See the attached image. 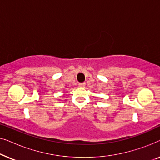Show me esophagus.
<instances>
[{
  "mask_svg": "<svg viewBox=\"0 0 160 160\" xmlns=\"http://www.w3.org/2000/svg\"><path fill=\"white\" fill-rule=\"evenodd\" d=\"M85 83H81V84H78V86H79V87H81V88H84V87H85Z\"/></svg>",
  "mask_w": 160,
  "mask_h": 160,
  "instance_id": "esophagus-1",
  "label": "esophagus"
}]
</instances>
